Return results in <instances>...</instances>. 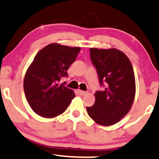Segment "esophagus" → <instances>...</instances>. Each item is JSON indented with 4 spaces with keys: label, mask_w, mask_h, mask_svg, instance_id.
Listing matches in <instances>:
<instances>
[{
    "label": "esophagus",
    "mask_w": 159,
    "mask_h": 159,
    "mask_svg": "<svg viewBox=\"0 0 159 159\" xmlns=\"http://www.w3.org/2000/svg\"><path fill=\"white\" fill-rule=\"evenodd\" d=\"M78 94H80V95H85V94H86V92L82 91V90H80V89H78Z\"/></svg>",
    "instance_id": "1"
}]
</instances>
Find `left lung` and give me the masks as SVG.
I'll return each instance as SVG.
<instances>
[{
  "mask_svg": "<svg viewBox=\"0 0 159 159\" xmlns=\"http://www.w3.org/2000/svg\"><path fill=\"white\" fill-rule=\"evenodd\" d=\"M90 59L97 70L102 91H96L95 103L86 107L98 124L112 125L130 111L136 93L133 67L125 54L116 49L90 48Z\"/></svg>",
  "mask_w": 159,
  "mask_h": 159,
  "instance_id": "1",
  "label": "left lung"
}]
</instances>
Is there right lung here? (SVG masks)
I'll use <instances>...</instances> for the list:
<instances>
[{
  "label": "right lung",
  "instance_id": "1",
  "mask_svg": "<svg viewBox=\"0 0 159 159\" xmlns=\"http://www.w3.org/2000/svg\"><path fill=\"white\" fill-rule=\"evenodd\" d=\"M81 48L50 44L38 52L26 72L23 88L26 99L34 111L45 118H53L65 111L75 94L58 84L67 77L68 68L75 61Z\"/></svg>",
  "mask_w": 159,
  "mask_h": 159
}]
</instances>
